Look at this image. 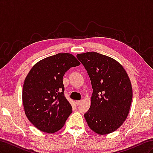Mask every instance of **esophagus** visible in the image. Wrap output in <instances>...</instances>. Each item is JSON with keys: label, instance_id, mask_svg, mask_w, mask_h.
I'll list each match as a JSON object with an SVG mask.
<instances>
[{"label": "esophagus", "instance_id": "obj_1", "mask_svg": "<svg viewBox=\"0 0 153 153\" xmlns=\"http://www.w3.org/2000/svg\"><path fill=\"white\" fill-rule=\"evenodd\" d=\"M82 102V101L81 100H80V101H76V104L77 105H80V103Z\"/></svg>", "mask_w": 153, "mask_h": 153}]
</instances>
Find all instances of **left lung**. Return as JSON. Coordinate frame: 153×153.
<instances>
[{"instance_id": "1", "label": "left lung", "mask_w": 153, "mask_h": 153, "mask_svg": "<svg viewBox=\"0 0 153 153\" xmlns=\"http://www.w3.org/2000/svg\"><path fill=\"white\" fill-rule=\"evenodd\" d=\"M90 77L91 105L84 114L89 127L99 135L112 133L126 119L133 98L130 80L121 64L97 52L77 54Z\"/></svg>"}]
</instances>
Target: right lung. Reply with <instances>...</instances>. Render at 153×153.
<instances>
[{
  "label": "right lung",
  "instance_id": "obj_1",
  "mask_svg": "<svg viewBox=\"0 0 153 153\" xmlns=\"http://www.w3.org/2000/svg\"><path fill=\"white\" fill-rule=\"evenodd\" d=\"M80 64L71 53H57L37 62L27 75L23 105L27 117L39 130L52 133L64 126L72 106L64 96L63 76Z\"/></svg>",
  "mask_w": 153,
  "mask_h": 153
}]
</instances>
